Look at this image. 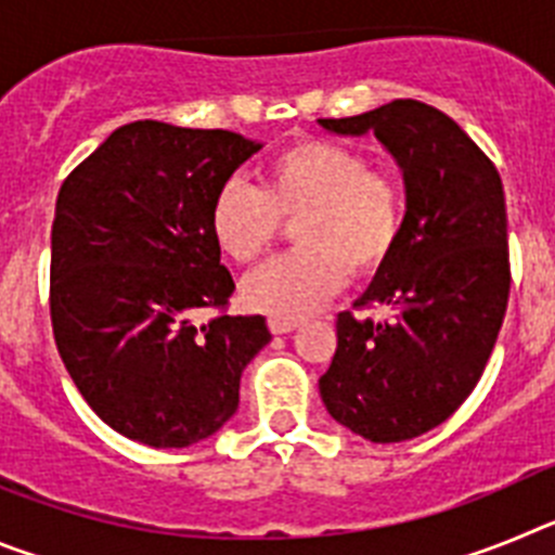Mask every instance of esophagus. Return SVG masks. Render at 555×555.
I'll return each instance as SVG.
<instances>
[{
  "label": "esophagus",
  "mask_w": 555,
  "mask_h": 555,
  "mask_svg": "<svg viewBox=\"0 0 555 555\" xmlns=\"http://www.w3.org/2000/svg\"><path fill=\"white\" fill-rule=\"evenodd\" d=\"M297 325H300L297 320H269V331H272L274 336H283V333L297 331Z\"/></svg>",
  "instance_id": "34e87169"
}]
</instances>
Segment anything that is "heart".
Listing matches in <instances>:
<instances>
[{
  "mask_svg": "<svg viewBox=\"0 0 555 555\" xmlns=\"http://www.w3.org/2000/svg\"><path fill=\"white\" fill-rule=\"evenodd\" d=\"M294 223L300 249L244 281V306L272 320H300L345 286L347 272L384 267L403 235V189L389 171L333 141H300L263 171L261 191L244 180L219 189L210 233L235 263H255L274 244L281 222Z\"/></svg>",
  "mask_w": 555,
  "mask_h": 555,
  "instance_id": "b5f03b06",
  "label": "heart"
}]
</instances>
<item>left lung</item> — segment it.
I'll return each mask as SVG.
<instances>
[{
	"label": "left lung",
	"instance_id": "8db88e82",
	"mask_svg": "<svg viewBox=\"0 0 555 555\" xmlns=\"http://www.w3.org/2000/svg\"><path fill=\"white\" fill-rule=\"evenodd\" d=\"M320 125L372 132L405 183L403 235L356 300L389 317L338 313L322 403L370 442H405L442 425L492 356L512 288L506 194L478 144L425 102L395 100Z\"/></svg>",
	"mask_w": 555,
	"mask_h": 555
}]
</instances>
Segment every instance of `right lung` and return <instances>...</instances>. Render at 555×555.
<instances>
[{"label":"right lung","instance_id":"obj_1","mask_svg":"<svg viewBox=\"0 0 555 555\" xmlns=\"http://www.w3.org/2000/svg\"><path fill=\"white\" fill-rule=\"evenodd\" d=\"M263 144L230 130L132 121L61 185L49 311L68 375L102 423L150 448H189L238 409L263 317L219 313L235 283L210 233L219 189Z\"/></svg>","mask_w":555,"mask_h":555}]
</instances>
